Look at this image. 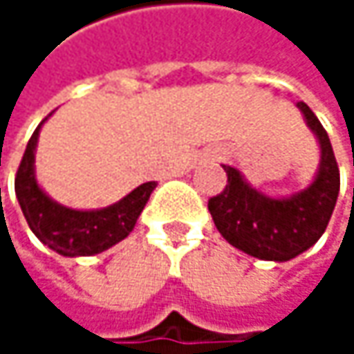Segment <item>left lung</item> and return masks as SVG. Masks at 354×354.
<instances>
[{
	"label": "left lung",
	"instance_id": "1",
	"mask_svg": "<svg viewBox=\"0 0 354 354\" xmlns=\"http://www.w3.org/2000/svg\"><path fill=\"white\" fill-rule=\"evenodd\" d=\"M297 108L319 143L314 180L289 196H268L254 188L238 168L223 166L227 184L209 201L219 234L258 260L287 262L310 250L326 232L338 198L340 172L328 133L306 102H297Z\"/></svg>",
	"mask_w": 354,
	"mask_h": 354
}]
</instances>
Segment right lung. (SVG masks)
Here are the masks:
<instances>
[{
	"mask_svg": "<svg viewBox=\"0 0 354 354\" xmlns=\"http://www.w3.org/2000/svg\"><path fill=\"white\" fill-rule=\"evenodd\" d=\"M44 120L32 133L16 174V198L20 209L32 234L57 254L67 258L100 254L133 232L158 182H145L137 186L127 196L104 209L84 211L53 201L36 182L35 172L36 143Z\"/></svg>",
	"mask_w": 354,
	"mask_h": 354,
	"instance_id": "1",
	"label": "right lung"
}]
</instances>
